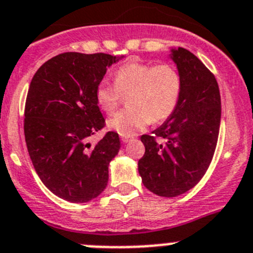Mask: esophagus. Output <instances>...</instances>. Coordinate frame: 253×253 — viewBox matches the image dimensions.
<instances>
[{
  "mask_svg": "<svg viewBox=\"0 0 253 253\" xmlns=\"http://www.w3.org/2000/svg\"><path fill=\"white\" fill-rule=\"evenodd\" d=\"M131 138H132V136H122L121 140H122V142L127 143V142H129V141H131Z\"/></svg>",
  "mask_w": 253,
  "mask_h": 253,
  "instance_id": "34e87169",
  "label": "esophagus"
}]
</instances>
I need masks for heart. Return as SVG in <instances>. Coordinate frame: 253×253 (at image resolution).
I'll list each match as a JSON object with an SVG mask.
<instances>
[{
    "instance_id": "obj_1",
    "label": "heart",
    "mask_w": 253,
    "mask_h": 253,
    "mask_svg": "<svg viewBox=\"0 0 253 253\" xmlns=\"http://www.w3.org/2000/svg\"><path fill=\"white\" fill-rule=\"evenodd\" d=\"M182 92V79L169 63L131 61L117 68L115 84L101 80L96 86L94 98L98 107L112 113L128 96L129 108L116 113L108 120V127L122 136H131L151 122L160 124L176 111Z\"/></svg>"
}]
</instances>
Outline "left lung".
Returning <instances> with one entry per match:
<instances>
[{
	"mask_svg": "<svg viewBox=\"0 0 253 253\" xmlns=\"http://www.w3.org/2000/svg\"><path fill=\"white\" fill-rule=\"evenodd\" d=\"M172 60L182 79L180 102L162 126L141 136L145 155L138 161L145 187L162 197L182 195L201 181L213 157L221 122L213 73L181 47L172 49Z\"/></svg>",
	"mask_w": 253,
	"mask_h": 253,
	"instance_id": "obj_1",
	"label": "left lung"
}]
</instances>
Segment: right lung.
Instances as JSON below:
<instances>
[{
    "instance_id": "add662e5",
    "label": "right lung",
    "mask_w": 253,
    "mask_h": 253,
    "mask_svg": "<svg viewBox=\"0 0 253 253\" xmlns=\"http://www.w3.org/2000/svg\"><path fill=\"white\" fill-rule=\"evenodd\" d=\"M117 60L65 52L44 62L30 84L23 121L28 153L43 185L66 201L88 202L107 186L119 133L106 132L96 145L89 138L106 125L96 86Z\"/></svg>"
}]
</instances>
